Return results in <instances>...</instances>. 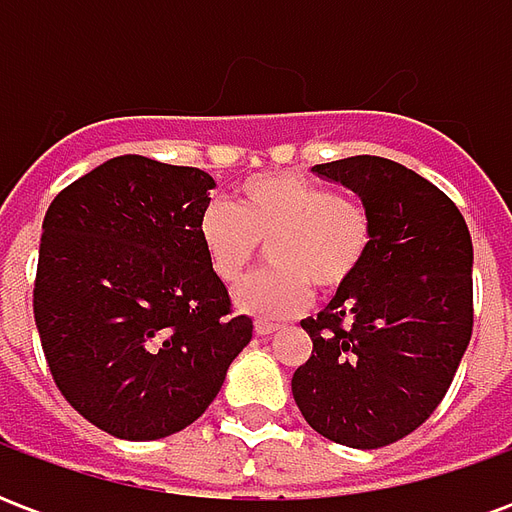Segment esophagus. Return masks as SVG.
Returning a JSON list of instances; mask_svg holds the SVG:
<instances>
[{
	"label": "esophagus",
	"instance_id": "1",
	"mask_svg": "<svg viewBox=\"0 0 512 512\" xmlns=\"http://www.w3.org/2000/svg\"><path fill=\"white\" fill-rule=\"evenodd\" d=\"M255 332L260 334V337H268V334L279 332V326H277V323H263V321H257V323H255Z\"/></svg>",
	"mask_w": 512,
	"mask_h": 512
}]
</instances>
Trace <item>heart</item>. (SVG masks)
Wrapping results in <instances>:
<instances>
[{
  "label": "heart",
  "mask_w": 512,
  "mask_h": 512,
  "mask_svg": "<svg viewBox=\"0 0 512 512\" xmlns=\"http://www.w3.org/2000/svg\"><path fill=\"white\" fill-rule=\"evenodd\" d=\"M213 277L235 285L268 246V271L235 288V307L260 321L299 315L312 290L332 296L348 288L376 241L370 205L296 172H260L233 191V211L205 208L197 222Z\"/></svg>",
  "instance_id": "heart-1"
}]
</instances>
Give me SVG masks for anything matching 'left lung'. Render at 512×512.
I'll use <instances>...</instances> for the list:
<instances>
[{
  "label": "left lung",
  "instance_id": "1",
  "mask_svg": "<svg viewBox=\"0 0 512 512\" xmlns=\"http://www.w3.org/2000/svg\"><path fill=\"white\" fill-rule=\"evenodd\" d=\"M370 205L376 241L356 279L301 323L312 356L296 406L326 439L376 450L417 430L447 395L472 340V235L458 205L397 161L315 164Z\"/></svg>",
  "mask_w": 512,
  "mask_h": 512
}]
</instances>
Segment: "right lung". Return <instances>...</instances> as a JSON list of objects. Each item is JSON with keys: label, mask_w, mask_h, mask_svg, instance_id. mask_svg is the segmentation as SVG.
<instances>
[{"label": "right lung", "mask_w": 512, "mask_h": 512, "mask_svg": "<svg viewBox=\"0 0 512 512\" xmlns=\"http://www.w3.org/2000/svg\"><path fill=\"white\" fill-rule=\"evenodd\" d=\"M216 186L197 167L117 156L43 219L32 310L54 384L95 428L150 441L205 414L252 318L205 260L197 222Z\"/></svg>", "instance_id": "right-lung-1"}]
</instances>
